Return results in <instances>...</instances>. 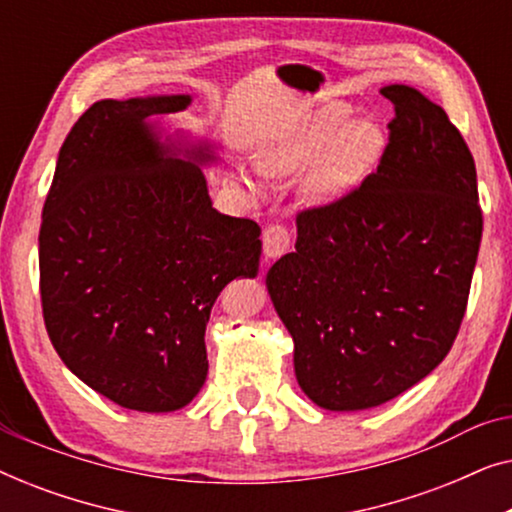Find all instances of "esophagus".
Segmentation results:
<instances>
[{"label":"esophagus","instance_id":"34e87169","mask_svg":"<svg viewBox=\"0 0 512 512\" xmlns=\"http://www.w3.org/2000/svg\"><path fill=\"white\" fill-rule=\"evenodd\" d=\"M291 249V233L286 226H268L263 230V254L268 258H279Z\"/></svg>","mask_w":512,"mask_h":512}]
</instances>
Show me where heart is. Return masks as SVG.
<instances>
[{
    "label": "heart",
    "mask_w": 512,
    "mask_h": 512,
    "mask_svg": "<svg viewBox=\"0 0 512 512\" xmlns=\"http://www.w3.org/2000/svg\"><path fill=\"white\" fill-rule=\"evenodd\" d=\"M345 104H328L282 132L258 151V167L270 177H291L307 170L303 195L314 205H328L347 195L384 151V135L373 121H354ZM244 184L258 191L261 184L242 172Z\"/></svg>",
    "instance_id": "heart-1"
}]
</instances>
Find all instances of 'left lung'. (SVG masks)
I'll list each match as a JSON object with an SVG mask.
<instances>
[{
	"label": "left lung",
	"instance_id": "1",
	"mask_svg": "<svg viewBox=\"0 0 512 512\" xmlns=\"http://www.w3.org/2000/svg\"><path fill=\"white\" fill-rule=\"evenodd\" d=\"M359 188L298 214L296 251L265 284L293 338L300 389L324 410H368L424 380L464 319L482 237L471 151L410 86Z\"/></svg>",
	"mask_w": 512,
	"mask_h": 512
}]
</instances>
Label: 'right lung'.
<instances>
[{"instance_id": "add662e5", "label": "right lung", "mask_w": 512, "mask_h": 512, "mask_svg": "<svg viewBox=\"0 0 512 512\" xmlns=\"http://www.w3.org/2000/svg\"><path fill=\"white\" fill-rule=\"evenodd\" d=\"M191 95L100 100L62 144L39 230L44 324L65 366L128 410L172 412L207 380L205 328L261 228L216 212L212 144L160 142L151 116Z\"/></svg>"}]
</instances>
